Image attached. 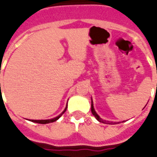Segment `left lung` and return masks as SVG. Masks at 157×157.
<instances>
[{"mask_svg":"<svg viewBox=\"0 0 157 157\" xmlns=\"http://www.w3.org/2000/svg\"><path fill=\"white\" fill-rule=\"evenodd\" d=\"M145 107H146V106H145ZM91 112H92V114L94 116V117H95L96 119L98 120L99 122H102V123H104V124L109 123L108 121H104V120L102 119V118H101V117H99L98 114H97V112H95V110H94V103H93V100H92V98H91ZM112 122H111V123H109V124H112Z\"/></svg>","mask_w":157,"mask_h":157,"instance_id":"1","label":"left lung"}]
</instances>
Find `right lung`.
Returning a JSON list of instances; mask_svg holds the SVG:
<instances>
[{
    "label": "right lung",
    "mask_w": 157,
    "mask_h": 157,
    "mask_svg": "<svg viewBox=\"0 0 157 157\" xmlns=\"http://www.w3.org/2000/svg\"><path fill=\"white\" fill-rule=\"evenodd\" d=\"M67 108V104L66 107H65V109L63 111V112H62L61 114H59L58 117H54V118H52V119H49V120H29V121H32V122L38 123V124H49V123H52V122L56 121L57 120H59V118L61 117L62 115L63 114L64 112H66Z\"/></svg>",
    "instance_id": "obj_1"
}]
</instances>
